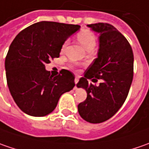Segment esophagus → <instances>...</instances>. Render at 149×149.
Returning <instances> with one entry per match:
<instances>
[{"instance_id":"1","label":"esophagus","mask_w":149,"mask_h":149,"mask_svg":"<svg viewBox=\"0 0 149 149\" xmlns=\"http://www.w3.org/2000/svg\"><path fill=\"white\" fill-rule=\"evenodd\" d=\"M78 82H79V78L75 77V79H74V83H75V84H77ZM75 88H76V86H75Z\"/></svg>"}]
</instances>
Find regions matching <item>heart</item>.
Returning <instances> with one entry per match:
<instances>
[{
    "label": "heart",
    "mask_w": 149,
    "mask_h": 149,
    "mask_svg": "<svg viewBox=\"0 0 149 149\" xmlns=\"http://www.w3.org/2000/svg\"><path fill=\"white\" fill-rule=\"evenodd\" d=\"M77 40L79 44L86 50L92 49L96 45V37H95V34L89 30H82L81 31L79 32L77 35ZM66 45H67V40L65 41L62 45V47H61L62 51L65 49Z\"/></svg>",
    "instance_id": "obj_1"
}]
</instances>
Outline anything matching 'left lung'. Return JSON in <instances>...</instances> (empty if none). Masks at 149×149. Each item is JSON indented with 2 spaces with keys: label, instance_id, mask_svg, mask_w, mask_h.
<instances>
[{
  "label": "left lung",
  "instance_id": "obj_1",
  "mask_svg": "<svg viewBox=\"0 0 149 149\" xmlns=\"http://www.w3.org/2000/svg\"><path fill=\"white\" fill-rule=\"evenodd\" d=\"M100 34L98 57L89 66L76 84L87 92L79 104L78 111L85 121L100 123L113 117L126 100L134 77V53L117 29L108 23L87 25ZM101 79L98 86L88 80Z\"/></svg>",
  "mask_w": 149,
  "mask_h": 149
}]
</instances>
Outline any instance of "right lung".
<instances>
[{
	"label": "right lung",
	"instance_id": "right-lung-1",
	"mask_svg": "<svg viewBox=\"0 0 149 149\" xmlns=\"http://www.w3.org/2000/svg\"><path fill=\"white\" fill-rule=\"evenodd\" d=\"M79 28V25L40 21L21 31L10 44L5 61L7 85L15 104L26 114H49L60 96L75 85L73 73L62 70L53 76L45 65L60 56L63 43Z\"/></svg>",
	"mask_w": 149,
	"mask_h": 149
}]
</instances>
